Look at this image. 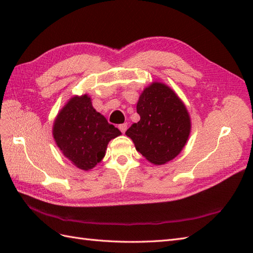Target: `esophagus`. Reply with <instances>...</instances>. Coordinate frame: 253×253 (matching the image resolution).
<instances>
[{"label":"esophagus","mask_w":253,"mask_h":253,"mask_svg":"<svg viewBox=\"0 0 253 253\" xmlns=\"http://www.w3.org/2000/svg\"><path fill=\"white\" fill-rule=\"evenodd\" d=\"M118 128H120V130L124 133L127 129V123H124V124H121V125H118Z\"/></svg>","instance_id":"34e87169"}]
</instances>
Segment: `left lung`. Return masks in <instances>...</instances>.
<instances>
[{
  "label": "left lung",
  "mask_w": 253,
  "mask_h": 253,
  "mask_svg": "<svg viewBox=\"0 0 253 253\" xmlns=\"http://www.w3.org/2000/svg\"><path fill=\"white\" fill-rule=\"evenodd\" d=\"M137 113L140 121L126 131L137 151L154 165L175 159L191 130L189 113L175 91L163 83H152L139 96Z\"/></svg>",
  "instance_id": "left-lung-1"
}]
</instances>
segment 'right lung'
<instances>
[{"label": "right lung", "instance_id": "1", "mask_svg": "<svg viewBox=\"0 0 253 253\" xmlns=\"http://www.w3.org/2000/svg\"><path fill=\"white\" fill-rule=\"evenodd\" d=\"M52 133L64 157L83 170L100 163L109 142L122 135L94 110L88 94L68 100L55 117Z\"/></svg>", "mask_w": 253, "mask_h": 253}]
</instances>
